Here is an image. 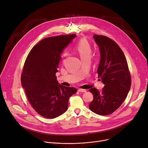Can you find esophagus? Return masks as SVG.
Segmentation results:
<instances>
[{"instance_id": "obj_1", "label": "esophagus", "mask_w": 148, "mask_h": 148, "mask_svg": "<svg viewBox=\"0 0 148 148\" xmlns=\"http://www.w3.org/2000/svg\"><path fill=\"white\" fill-rule=\"evenodd\" d=\"M78 92H86L87 91L86 90H84V89H78Z\"/></svg>"}]
</instances>
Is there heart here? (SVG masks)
Returning a JSON list of instances; mask_svg holds the SVG:
<instances>
[{
  "instance_id": "b5f03b06",
  "label": "heart",
  "mask_w": 148,
  "mask_h": 148,
  "mask_svg": "<svg viewBox=\"0 0 148 148\" xmlns=\"http://www.w3.org/2000/svg\"><path fill=\"white\" fill-rule=\"evenodd\" d=\"M75 50L79 54L82 60L90 58L92 49L88 41L85 38L81 39L75 46Z\"/></svg>"
}]
</instances>
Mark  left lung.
Returning a JSON list of instances; mask_svg holds the SVG:
<instances>
[{"label":"left lung","mask_w":148,"mask_h":148,"mask_svg":"<svg viewBox=\"0 0 148 148\" xmlns=\"http://www.w3.org/2000/svg\"><path fill=\"white\" fill-rule=\"evenodd\" d=\"M93 37L101 57L97 73L105 86L101 91L95 88L89 90L94 97L89 108L95 114L107 115L115 111L127 97L131 75L125 56L115 42L103 36Z\"/></svg>","instance_id":"8db88e82"}]
</instances>
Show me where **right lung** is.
I'll use <instances>...</instances> for the list:
<instances>
[{"label": "right lung", "mask_w": 148, "mask_h": 148, "mask_svg": "<svg viewBox=\"0 0 148 148\" xmlns=\"http://www.w3.org/2000/svg\"><path fill=\"white\" fill-rule=\"evenodd\" d=\"M75 34L50 37L34 46L26 60L21 77L22 87L34 110L45 118L53 119L68 108L69 98L77 90L61 86L56 73L61 54Z\"/></svg>", "instance_id": "1"}]
</instances>
